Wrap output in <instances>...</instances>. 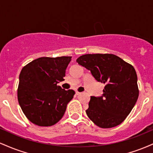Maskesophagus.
I'll list each match as a JSON object with an SVG mask.
<instances>
[{"mask_svg": "<svg viewBox=\"0 0 153 153\" xmlns=\"http://www.w3.org/2000/svg\"><path fill=\"white\" fill-rule=\"evenodd\" d=\"M80 94H81V93L78 92V91H76V92H75V95H76V96H79V95Z\"/></svg>", "mask_w": 153, "mask_h": 153, "instance_id": "esophagus-1", "label": "esophagus"}]
</instances>
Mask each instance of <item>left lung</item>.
Returning <instances> with one entry per match:
<instances>
[{
	"instance_id": "obj_1",
	"label": "left lung",
	"mask_w": 153,
	"mask_h": 153,
	"mask_svg": "<svg viewBox=\"0 0 153 153\" xmlns=\"http://www.w3.org/2000/svg\"><path fill=\"white\" fill-rule=\"evenodd\" d=\"M76 62L91 71L97 81L105 84L102 96H91L88 118L98 127L118 126L129 114L139 96L134 67L112 54H87Z\"/></svg>"
}]
</instances>
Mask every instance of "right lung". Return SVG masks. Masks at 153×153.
Listing matches in <instances>:
<instances>
[{
	"label": "right lung",
	"mask_w": 153,
	"mask_h": 153,
	"mask_svg": "<svg viewBox=\"0 0 153 153\" xmlns=\"http://www.w3.org/2000/svg\"><path fill=\"white\" fill-rule=\"evenodd\" d=\"M72 57L34 59L22 68L17 91L19 103L26 118L39 127H50L62 119L75 95L57 85L64 80Z\"/></svg>",
	"instance_id": "obj_1"
}]
</instances>
